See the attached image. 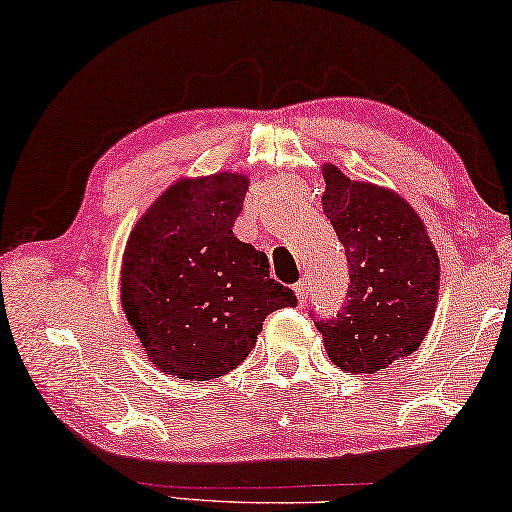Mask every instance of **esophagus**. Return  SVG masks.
I'll use <instances>...</instances> for the list:
<instances>
[{
    "instance_id": "34e87169",
    "label": "esophagus",
    "mask_w": 512,
    "mask_h": 512,
    "mask_svg": "<svg viewBox=\"0 0 512 512\" xmlns=\"http://www.w3.org/2000/svg\"><path fill=\"white\" fill-rule=\"evenodd\" d=\"M308 286H311V283H308V279H301V281H297L295 292H297L299 304H306V299H308Z\"/></svg>"
}]
</instances>
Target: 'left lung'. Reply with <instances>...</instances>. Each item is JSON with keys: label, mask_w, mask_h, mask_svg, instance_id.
<instances>
[{"label": "left lung", "mask_w": 512, "mask_h": 512, "mask_svg": "<svg viewBox=\"0 0 512 512\" xmlns=\"http://www.w3.org/2000/svg\"><path fill=\"white\" fill-rule=\"evenodd\" d=\"M324 215L345 247L347 304L317 320L324 349L342 372L374 374L422 345L440 290L438 251L404 197L338 167H322Z\"/></svg>", "instance_id": "obj_1"}]
</instances>
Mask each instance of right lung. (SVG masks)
Here are the masks:
<instances>
[{
	"instance_id": "right-lung-1",
	"label": "right lung",
	"mask_w": 512,
	"mask_h": 512,
	"mask_svg": "<svg viewBox=\"0 0 512 512\" xmlns=\"http://www.w3.org/2000/svg\"><path fill=\"white\" fill-rule=\"evenodd\" d=\"M249 179H181L133 226L120 295L152 365L186 381L217 379L247 358L265 317L297 306L270 279L265 251L233 236Z\"/></svg>"
}]
</instances>
